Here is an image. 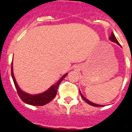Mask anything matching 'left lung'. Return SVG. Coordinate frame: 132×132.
Returning <instances> with one entry per match:
<instances>
[{
	"label": "left lung",
	"instance_id": "1",
	"mask_svg": "<svg viewBox=\"0 0 132 132\" xmlns=\"http://www.w3.org/2000/svg\"><path fill=\"white\" fill-rule=\"evenodd\" d=\"M109 39H110V40L112 41V42H114V43H117L118 45H120V46H121V45H120V43H119V42H118L117 40V38H116V37H115L114 34H113V33H111V35H110V37L109 38ZM79 92H80V94H81V97L82 98V99L84 100V101H85L87 103V104H89V105H92V106H94V107H102V106H103L102 105H99V104H95V103L91 102H90V101H89V100H87V99H86V98H85L84 96H83L81 92V91H80V90H79Z\"/></svg>",
	"mask_w": 132,
	"mask_h": 132
}]
</instances>
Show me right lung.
<instances>
[{
    "label": "right lung",
    "instance_id": "obj_1",
    "mask_svg": "<svg viewBox=\"0 0 132 132\" xmlns=\"http://www.w3.org/2000/svg\"><path fill=\"white\" fill-rule=\"evenodd\" d=\"M13 63H12V67H11V75L12 77L13 82H14L16 90H17V93L19 94L20 98L22 100L23 102L26 103L27 104L31 105H37V106H42L45 105V104L49 103L50 101H52L53 99L55 97L56 95L57 88L60 85L61 81L64 79L65 77L67 76L68 74H65L62 76V78L57 81V82L56 84H54L50 87L48 90H46L45 92H43L42 94H39L36 95H31L30 94L26 93V92H23V90L20 89L19 86H18L17 83L15 81L14 75H13Z\"/></svg>",
    "mask_w": 132,
    "mask_h": 132
}]
</instances>
